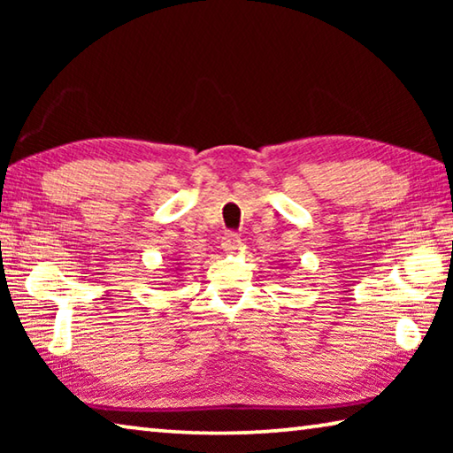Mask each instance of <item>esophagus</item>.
Here are the masks:
<instances>
[{"mask_svg":"<svg viewBox=\"0 0 453 453\" xmlns=\"http://www.w3.org/2000/svg\"><path fill=\"white\" fill-rule=\"evenodd\" d=\"M240 243H242L240 235L234 234V232H229V234L224 235V240H221V248H224L226 254H235L237 248H240Z\"/></svg>","mask_w":453,"mask_h":453,"instance_id":"obj_1","label":"esophagus"}]
</instances>
